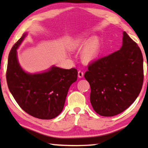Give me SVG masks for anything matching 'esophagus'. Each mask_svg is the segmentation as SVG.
Instances as JSON below:
<instances>
[{
  "label": "esophagus",
  "instance_id": "1",
  "mask_svg": "<svg viewBox=\"0 0 148 148\" xmlns=\"http://www.w3.org/2000/svg\"><path fill=\"white\" fill-rule=\"evenodd\" d=\"M77 74H78L79 77H83L84 73V72L82 71V70H79V71H78V73H77Z\"/></svg>",
  "mask_w": 148,
  "mask_h": 148
}]
</instances>
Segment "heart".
Wrapping results in <instances>:
<instances>
[{
    "label": "heart",
    "mask_w": 148,
    "mask_h": 148,
    "mask_svg": "<svg viewBox=\"0 0 148 148\" xmlns=\"http://www.w3.org/2000/svg\"><path fill=\"white\" fill-rule=\"evenodd\" d=\"M86 43V40L83 36L77 37L71 42L72 47L74 49L80 48ZM99 53V41L97 39L90 40L85 46L82 51V57L84 60L87 61L95 59Z\"/></svg>",
    "instance_id": "heart-1"
}]
</instances>
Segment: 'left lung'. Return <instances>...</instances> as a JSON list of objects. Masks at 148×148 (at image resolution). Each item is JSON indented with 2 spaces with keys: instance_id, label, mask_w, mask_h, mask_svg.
<instances>
[{
  "instance_id": "8db88e82",
  "label": "left lung",
  "mask_w": 148,
  "mask_h": 148,
  "mask_svg": "<svg viewBox=\"0 0 148 148\" xmlns=\"http://www.w3.org/2000/svg\"><path fill=\"white\" fill-rule=\"evenodd\" d=\"M84 77L90 85V101L97 114L112 117L121 113L141 91L144 82L141 50L123 32L121 48L89 64Z\"/></svg>"
}]
</instances>
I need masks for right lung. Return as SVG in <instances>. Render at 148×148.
Returning a JSON list of instances; mask_svg holds the SVG:
<instances>
[{
  "instance_id": "add662e5",
  "label": "right lung",
  "mask_w": 148,
  "mask_h": 148,
  "mask_svg": "<svg viewBox=\"0 0 148 148\" xmlns=\"http://www.w3.org/2000/svg\"><path fill=\"white\" fill-rule=\"evenodd\" d=\"M24 34L9 53L6 71L8 89L17 103L31 116L41 119L55 118L62 112L69 87L77 80V71L53 66L46 72L31 74L19 66L16 49Z\"/></svg>"
}]
</instances>
